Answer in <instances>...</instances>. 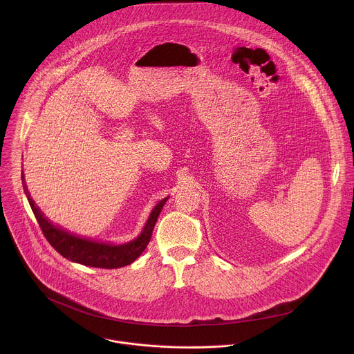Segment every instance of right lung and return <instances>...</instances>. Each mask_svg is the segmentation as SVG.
<instances>
[{
	"mask_svg": "<svg viewBox=\"0 0 354 354\" xmlns=\"http://www.w3.org/2000/svg\"><path fill=\"white\" fill-rule=\"evenodd\" d=\"M24 189H25L29 205L32 207V212L48 243L52 245L62 257H64L71 262L91 266V268H100V269H118V268L127 266L133 263L142 254L151 239V235H153V230L156 227L158 216L168 200V197L162 198L154 207V210L151 212L142 232L136 239L127 243L113 245V243H105V242L81 238L53 225V223H50L43 216L40 209L36 207L35 201L32 200V197L29 196V192L26 190V185L24 186Z\"/></svg>",
	"mask_w": 354,
	"mask_h": 354,
	"instance_id": "obj_1",
	"label": "right lung"
}]
</instances>
